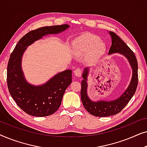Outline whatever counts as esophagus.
Instances as JSON below:
<instances>
[{"label": "esophagus", "mask_w": 147, "mask_h": 147, "mask_svg": "<svg viewBox=\"0 0 147 147\" xmlns=\"http://www.w3.org/2000/svg\"><path fill=\"white\" fill-rule=\"evenodd\" d=\"M74 75H75L76 77H80L82 76V70L80 69V68H77L74 70Z\"/></svg>", "instance_id": "1"}]
</instances>
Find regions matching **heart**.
I'll use <instances>...</instances> for the list:
<instances>
[{
    "label": "heart",
    "instance_id": "obj_1",
    "mask_svg": "<svg viewBox=\"0 0 147 147\" xmlns=\"http://www.w3.org/2000/svg\"><path fill=\"white\" fill-rule=\"evenodd\" d=\"M74 49L79 55L90 54L93 58L102 55L106 50V45L99 37L92 33H85L78 37L74 42Z\"/></svg>",
    "mask_w": 147,
    "mask_h": 147
}]
</instances>
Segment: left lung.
Returning <instances> with one entry per match:
<instances>
[{
	"label": "left lung",
	"mask_w": 147,
	"mask_h": 147,
	"mask_svg": "<svg viewBox=\"0 0 147 147\" xmlns=\"http://www.w3.org/2000/svg\"><path fill=\"white\" fill-rule=\"evenodd\" d=\"M109 34L111 36L112 45L108 51V55L118 53L124 55L131 66L132 74L129 86L119 98L111 101L98 100L94 102L88 96V76L90 68H84L82 74L83 80L81 84L82 104L90 114L99 117H106L119 113L134 96L138 85V63L133 51L115 33L109 31Z\"/></svg>",
	"instance_id": "8db88e82"
}]
</instances>
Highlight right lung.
Instances as JSON below:
<instances>
[{
	"mask_svg": "<svg viewBox=\"0 0 147 147\" xmlns=\"http://www.w3.org/2000/svg\"><path fill=\"white\" fill-rule=\"evenodd\" d=\"M69 25L43 27L24 35L16 45L7 66V86L9 93L24 112L30 115L43 117L53 114L61 105L67 88L72 81L71 70L58 73L40 86L28 83L21 67L22 57L27 48L43 36L61 33Z\"/></svg>",
	"mask_w": 147,
	"mask_h": 147,
	"instance_id": "add662e5",
	"label": "right lung"
}]
</instances>
